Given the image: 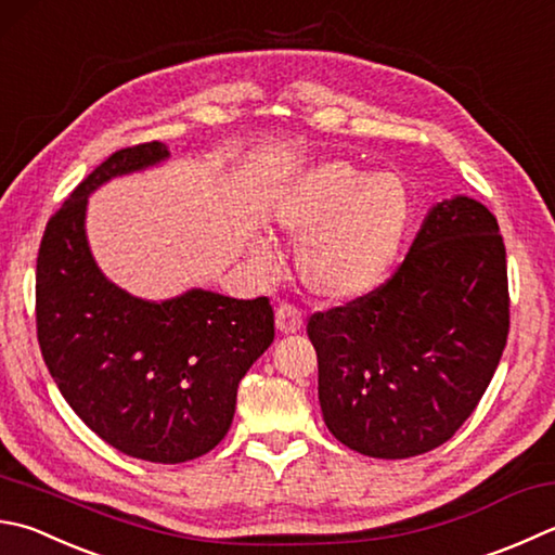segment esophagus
Listing matches in <instances>:
<instances>
[{"label": "esophagus", "instance_id": "1", "mask_svg": "<svg viewBox=\"0 0 555 555\" xmlns=\"http://www.w3.org/2000/svg\"><path fill=\"white\" fill-rule=\"evenodd\" d=\"M275 326L280 333H297L305 326V319H301V311L292 305H280L275 309Z\"/></svg>", "mask_w": 555, "mask_h": 555}]
</instances>
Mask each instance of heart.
Listing matches in <instances>:
<instances>
[{"instance_id":"b5f03b06","label":"heart","mask_w":555,"mask_h":555,"mask_svg":"<svg viewBox=\"0 0 555 555\" xmlns=\"http://www.w3.org/2000/svg\"><path fill=\"white\" fill-rule=\"evenodd\" d=\"M411 215L405 185L391 173L367 179L348 162L313 166L282 197L280 232L301 244L297 270L319 297L348 301L379 285ZM268 260L266 248H256Z\"/></svg>"}]
</instances>
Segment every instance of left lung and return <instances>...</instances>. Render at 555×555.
I'll return each instance as SVG.
<instances>
[{
  "label": "left lung",
  "instance_id": "8db88e82",
  "mask_svg": "<svg viewBox=\"0 0 555 555\" xmlns=\"http://www.w3.org/2000/svg\"><path fill=\"white\" fill-rule=\"evenodd\" d=\"M328 430L364 456L408 459L444 444L503 358L505 244L486 205L437 203L393 275L309 317Z\"/></svg>",
  "mask_w": 555,
  "mask_h": 555
}]
</instances>
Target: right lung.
<instances>
[{
	"instance_id": "add662e5",
	"label": "right lung",
	"mask_w": 555,
	"mask_h": 555,
	"mask_svg": "<svg viewBox=\"0 0 555 555\" xmlns=\"http://www.w3.org/2000/svg\"><path fill=\"white\" fill-rule=\"evenodd\" d=\"M166 156L162 142L118 150L48 219L36 328L60 393L103 442L144 462L181 464L224 440L238 382L275 338V313L268 297L205 289L154 305L103 278L83 232L89 193Z\"/></svg>"
}]
</instances>
